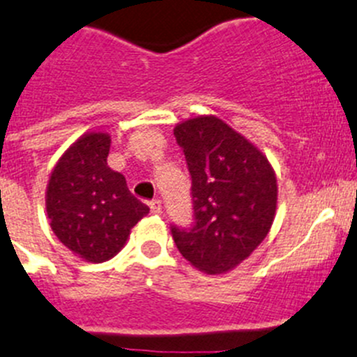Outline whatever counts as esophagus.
<instances>
[{
  "label": "esophagus",
  "mask_w": 357,
  "mask_h": 357,
  "mask_svg": "<svg viewBox=\"0 0 357 357\" xmlns=\"http://www.w3.org/2000/svg\"><path fill=\"white\" fill-rule=\"evenodd\" d=\"M149 209H151L153 215H160L162 213V201H158V199L151 201L149 202Z\"/></svg>",
  "instance_id": "obj_1"
}]
</instances>
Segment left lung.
I'll return each instance as SVG.
<instances>
[{
	"instance_id": "1",
	"label": "left lung",
	"mask_w": 357,
	"mask_h": 357,
	"mask_svg": "<svg viewBox=\"0 0 357 357\" xmlns=\"http://www.w3.org/2000/svg\"><path fill=\"white\" fill-rule=\"evenodd\" d=\"M174 137L192 179L194 224L172 225V239L201 271H231L271 229L278 197L275 171L252 142L215 116L179 123Z\"/></svg>"
}]
</instances>
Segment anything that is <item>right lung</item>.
Segmentation results:
<instances>
[{"label":"right lung","mask_w":357,"mask_h":357,"mask_svg":"<svg viewBox=\"0 0 357 357\" xmlns=\"http://www.w3.org/2000/svg\"><path fill=\"white\" fill-rule=\"evenodd\" d=\"M109 133H84L56 163L47 185L49 224L59 241L88 262H105L125 246L149 208L107 165Z\"/></svg>","instance_id":"right-lung-1"}]
</instances>
